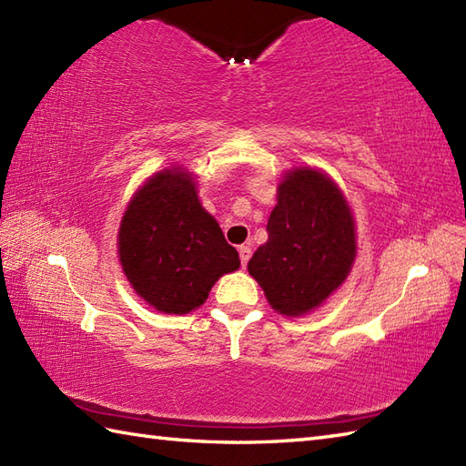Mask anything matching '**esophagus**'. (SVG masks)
<instances>
[{"label":"esophagus","mask_w":466,"mask_h":466,"mask_svg":"<svg viewBox=\"0 0 466 466\" xmlns=\"http://www.w3.org/2000/svg\"><path fill=\"white\" fill-rule=\"evenodd\" d=\"M238 254H240V262H242V268H244V266L248 264V260H250L252 248H250V246H240V248H238Z\"/></svg>","instance_id":"obj_1"}]
</instances>
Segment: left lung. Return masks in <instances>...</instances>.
<instances>
[{
  "label": "left lung",
  "instance_id": "8db88e82",
  "mask_svg": "<svg viewBox=\"0 0 466 466\" xmlns=\"http://www.w3.org/2000/svg\"><path fill=\"white\" fill-rule=\"evenodd\" d=\"M266 232L268 242L254 252L248 272L284 316L314 310L352 268L350 206L339 186L314 167H294L284 176Z\"/></svg>",
  "mask_w": 466,
  "mask_h": 466
}]
</instances>
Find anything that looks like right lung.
Masks as SVG:
<instances>
[{
  "mask_svg": "<svg viewBox=\"0 0 466 466\" xmlns=\"http://www.w3.org/2000/svg\"><path fill=\"white\" fill-rule=\"evenodd\" d=\"M117 254L134 290L166 314L202 306L220 276L240 268L234 246L198 200L192 174H154L127 204Z\"/></svg>",
  "mask_w": 466,
  "mask_h": 466,
  "instance_id": "add662e5",
  "label": "right lung"
}]
</instances>
